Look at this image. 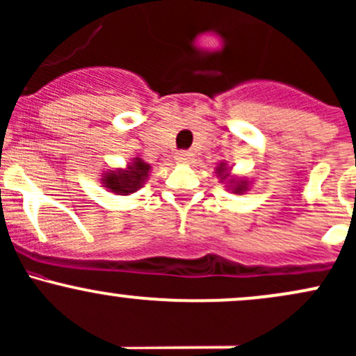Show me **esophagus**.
Returning <instances> with one entry per match:
<instances>
[{"instance_id":"1","label":"esophagus","mask_w":356,"mask_h":356,"mask_svg":"<svg viewBox=\"0 0 356 356\" xmlns=\"http://www.w3.org/2000/svg\"><path fill=\"white\" fill-rule=\"evenodd\" d=\"M175 159L181 160V162H189V160L193 159V154H191V152H187V150H181V152H177Z\"/></svg>"}]
</instances>
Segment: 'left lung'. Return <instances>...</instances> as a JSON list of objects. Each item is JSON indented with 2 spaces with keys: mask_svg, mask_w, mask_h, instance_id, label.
<instances>
[{
  "mask_svg": "<svg viewBox=\"0 0 356 356\" xmlns=\"http://www.w3.org/2000/svg\"><path fill=\"white\" fill-rule=\"evenodd\" d=\"M221 169H222V167H220V169H218V170H221ZM243 187H245V186H241V184H240V186H238V187H236V189H235V191H236V193H240V191H243Z\"/></svg>",
  "mask_w": 356,
  "mask_h": 356,
  "instance_id": "1",
  "label": "left lung"
}]
</instances>
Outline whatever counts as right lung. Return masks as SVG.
<instances>
[{"label":"right lung","instance_id":"add662e5","mask_svg":"<svg viewBox=\"0 0 356 356\" xmlns=\"http://www.w3.org/2000/svg\"><path fill=\"white\" fill-rule=\"evenodd\" d=\"M148 170H150V165H148V163H145L140 159H135L134 165L128 167V170L108 172V174L104 175V177H106L104 179V184L116 194L135 193V191L140 189L143 182H145Z\"/></svg>","mask_w":356,"mask_h":356}]
</instances>
